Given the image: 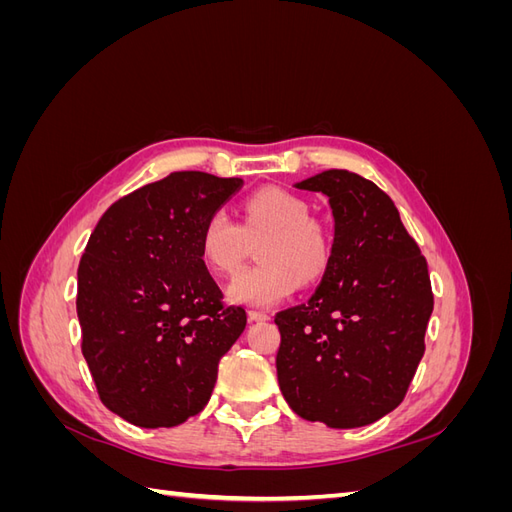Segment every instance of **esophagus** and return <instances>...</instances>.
<instances>
[{
  "mask_svg": "<svg viewBox=\"0 0 512 512\" xmlns=\"http://www.w3.org/2000/svg\"><path fill=\"white\" fill-rule=\"evenodd\" d=\"M269 318H271L269 314L258 312V309H250V312H247V320H250V322H265Z\"/></svg>",
  "mask_w": 512,
  "mask_h": 512,
  "instance_id": "esophagus-1",
  "label": "esophagus"
}]
</instances>
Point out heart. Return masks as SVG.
Masks as SVG:
<instances>
[{
    "instance_id": "b5f03b06",
    "label": "heart",
    "mask_w": 512,
    "mask_h": 512,
    "mask_svg": "<svg viewBox=\"0 0 512 512\" xmlns=\"http://www.w3.org/2000/svg\"><path fill=\"white\" fill-rule=\"evenodd\" d=\"M260 265L243 271L228 286V299L243 305L269 307L290 297L299 282L312 284L327 271L331 243L316 220L309 218L305 200L280 188L254 192L241 207V224L224 211H213L198 235L205 265L218 275L237 273L256 243Z\"/></svg>"
}]
</instances>
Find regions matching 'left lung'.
Listing matches in <instances>:
<instances>
[{
  "label": "left lung",
  "mask_w": 512,
  "mask_h": 512,
  "mask_svg": "<svg viewBox=\"0 0 512 512\" xmlns=\"http://www.w3.org/2000/svg\"><path fill=\"white\" fill-rule=\"evenodd\" d=\"M329 198L335 235L312 299L275 314L277 382L305 421L352 429L406 397L433 312L427 260L376 183L331 168L294 183Z\"/></svg>",
  "instance_id": "1"
}]
</instances>
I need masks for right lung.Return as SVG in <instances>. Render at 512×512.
<instances>
[{
    "label": "right lung",
    "mask_w": 512,
    "mask_h": 512,
    "mask_svg": "<svg viewBox=\"0 0 512 512\" xmlns=\"http://www.w3.org/2000/svg\"><path fill=\"white\" fill-rule=\"evenodd\" d=\"M243 179L181 170L106 209L79 265L76 314L102 404L136 427L188 421L245 329L198 250L203 222Z\"/></svg>",
    "instance_id": "1"
}]
</instances>
